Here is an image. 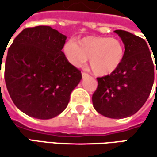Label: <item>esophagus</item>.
Instances as JSON below:
<instances>
[{
	"mask_svg": "<svg viewBox=\"0 0 157 157\" xmlns=\"http://www.w3.org/2000/svg\"><path fill=\"white\" fill-rule=\"evenodd\" d=\"M82 78H86V77H89V75L86 74V73H84V72H82Z\"/></svg>",
	"mask_w": 157,
	"mask_h": 157,
	"instance_id": "esophagus-1",
	"label": "esophagus"
}]
</instances>
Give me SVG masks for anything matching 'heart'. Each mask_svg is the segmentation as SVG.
<instances>
[{"mask_svg":"<svg viewBox=\"0 0 157 157\" xmlns=\"http://www.w3.org/2000/svg\"><path fill=\"white\" fill-rule=\"evenodd\" d=\"M63 51L68 61L76 67H82L89 59L93 73L99 76L116 71L124 57V47L120 40L101 36L84 37L77 43L69 41Z\"/></svg>","mask_w":157,"mask_h":157,"instance_id":"1","label":"heart"}]
</instances>
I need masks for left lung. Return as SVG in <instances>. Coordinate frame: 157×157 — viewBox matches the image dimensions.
<instances>
[{
    "mask_svg": "<svg viewBox=\"0 0 157 157\" xmlns=\"http://www.w3.org/2000/svg\"><path fill=\"white\" fill-rule=\"evenodd\" d=\"M114 33L124 44V60L116 71L97 78L98 86L92 100L99 113L120 119L135 114L144 105L153 87L155 67L144 39L123 30ZM154 57L156 63V54Z\"/></svg>",
    "mask_w": 157,
    "mask_h": 157,
    "instance_id": "1",
    "label": "left lung"
}]
</instances>
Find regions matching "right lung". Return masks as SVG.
<instances>
[{
	"instance_id": "1",
	"label": "right lung",
	"mask_w": 157,
	"mask_h": 157,
	"mask_svg": "<svg viewBox=\"0 0 157 157\" xmlns=\"http://www.w3.org/2000/svg\"><path fill=\"white\" fill-rule=\"evenodd\" d=\"M65 40L57 30L42 25L25 28L8 49L6 87L14 105L29 116L51 119L60 114L82 79L62 52Z\"/></svg>"
}]
</instances>
